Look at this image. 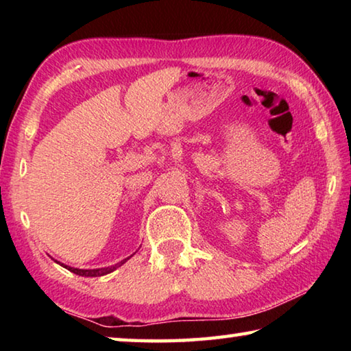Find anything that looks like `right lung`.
Segmentation results:
<instances>
[{"label":"right lung","instance_id":"1","mask_svg":"<svg viewBox=\"0 0 351 351\" xmlns=\"http://www.w3.org/2000/svg\"><path fill=\"white\" fill-rule=\"evenodd\" d=\"M127 260H130V257L125 258V260H122V261H119V263L112 265V266H106V268H96V269H79V268H73V266L63 265V263H60V261H57V260H56V261H57V263L60 265V266H63V268H66L68 271L74 272V274H77V276H82V277H100V276L110 274V272L117 269L119 266H122L123 263H125Z\"/></svg>","mask_w":351,"mask_h":351}]
</instances>
